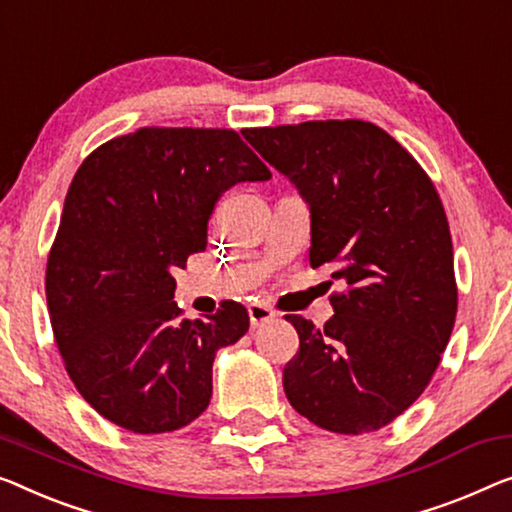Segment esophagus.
I'll return each mask as SVG.
<instances>
[{"instance_id":"obj_1","label":"esophagus","mask_w":512,"mask_h":512,"mask_svg":"<svg viewBox=\"0 0 512 512\" xmlns=\"http://www.w3.org/2000/svg\"><path fill=\"white\" fill-rule=\"evenodd\" d=\"M248 317H250V326H253V329H259V326L273 322V319H276V312L266 308L262 303H253L248 308Z\"/></svg>"}]
</instances>
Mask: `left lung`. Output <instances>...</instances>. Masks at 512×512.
I'll use <instances>...</instances> for the list:
<instances>
[{
	"instance_id": "obj_1",
	"label": "left lung",
	"mask_w": 512,
	"mask_h": 512,
	"mask_svg": "<svg viewBox=\"0 0 512 512\" xmlns=\"http://www.w3.org/2000/svg\"><path fill=\"white\" fill-rule=\"evenodd\" d=\"M246 140L310 204V264H333L324 329L287 315L299 352L287 400L338 434L375 432L414 404L437 370L457 312L453 241L416 158L361 119L246 128Z\"/></svg>"
}]
</instances>
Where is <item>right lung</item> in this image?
Segmentation results:
<instances>
[{"label": "right lung", "mask_w": 512, "mask_h": 512, "mask_svg": "<svg viewBox=\"0 0 512 512\" xmlns=\"http://www.w3.org/2000/svg\"><path fill=\"white\" fill-rule=\"evenodd\" d=\"M266 179L271 170L232 128H140L75 172L45 296L68 377L110 423L160 434L209 407L213 358L250 317L223 301L216 315L183 319L172 271L207 248L227 188Z\"/></svg>", "instance_id": "add662e5"}]
</instances>
